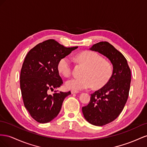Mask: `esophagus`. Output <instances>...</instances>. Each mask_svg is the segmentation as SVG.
Wrapping results in <instances>:
<instances>
[{"label":"esophagus","mask_w":147,"mask_h":147,"mask_svg":"<svg viewBox=\"0 0 147 147\" xmlns=\"http://www.w3.org/2000/svg\"><path fill=\"white\" fill-rule=\"evenodd\" d=\"M71 94H78L79 92L76 91V90H71Z\"/></svg>","instance_id":"1"}]
</instances>
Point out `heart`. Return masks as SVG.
<instances>
[{
    "label": "heart",
    "instance_id": "heart-1",
    "mask_svg": "<svg viewBox=\"0 0 147 147\" xmlns=\"http://www.w3.org/2000/svg\"><path fill=\"white\" fill-rule=\"evenodd\" d=\"M76 59L87 66L84 78H72L67 80L65 84L69 89L81 90L95 88H101L106 85L113 75V67L110 62L103 60L99 54L87 51L78 54ZM58 70L63 76L68 77L72 73V63L69 57L61 58L58 63Z\"/></svg>",
    "mask_w": 147,
    "mask_h": 147
}]
</instances>
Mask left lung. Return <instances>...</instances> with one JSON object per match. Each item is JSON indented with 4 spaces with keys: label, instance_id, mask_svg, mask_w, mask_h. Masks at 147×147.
I'll use <instances>...</instances> for the list:
<instances>
[{
    "label": "left lung",
    "instance_id": "1",
    "mask_svg": "<svg viewBox=\"0 0 147 147\" xmlns=\"http://www.w3.org/2000/svg\"><path fill=\"white\" fill-rule=\"evenodd\" d=\"M90 50L105 56L113 65L110 80L91 94L89 103L82 108L88 122L102 126L114 121L122 112L128 98L131 73L124 55L108 42H100Z\"/></svg>",
    "mask_w": 147,
    "mask_h": 147
}]
</instances>
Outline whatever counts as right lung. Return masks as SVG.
Listing matches in <instances>:
<instances>
[{
  "label": "right lung",
  "instance_id": "right-lung-1",
  "mask_svg": "<svg viewBox=\"0 0 147 147\" xmlns=\"http://www.w3.org/2000/svg\"><path fill=\"white\" fill-rule=\"evenodd\" d=\"M78 47H65L53 39L36 45L29 50L20 73V88L25 108L39 123H47L57 116L63 102L71 92L49 94L63 81L57 65L61 58Z\"/></svg>",
  "mask_w": 147,
  "mask_h": 147
}]
</instances>
